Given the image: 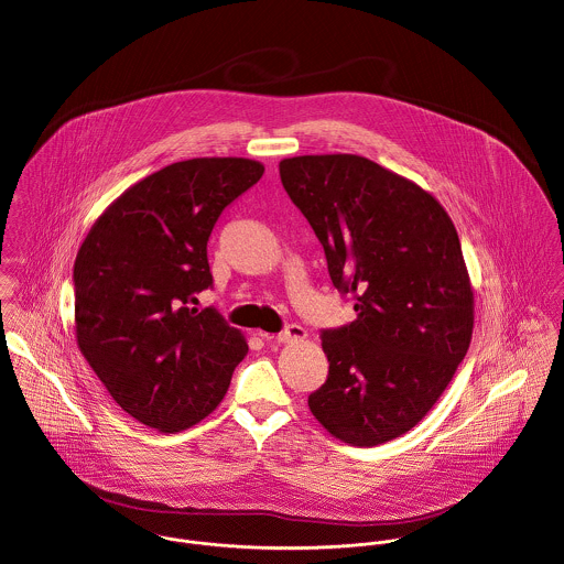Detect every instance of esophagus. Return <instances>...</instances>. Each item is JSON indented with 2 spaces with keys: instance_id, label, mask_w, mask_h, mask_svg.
Wrapping results in <instances>:
<instances>
[{
  "instance_id": "obj_1",
  "label": "esophagus",
  "mask_w": 564,
  "mask_h": 564,
  "mask_svg": "<svg viewBox=\"0 0 564 564\" xmlns=\"http://www.w3.org/2000/svg\"><path fill=\"white\" fill-rule=\"evenodd\" d=\"M265 337V335H261ZM306 337V330H304L301 324H288L279 335H276V341L279 344H294V341H301Z\"/></svg>"
}]
</instances>
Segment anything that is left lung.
Wrapping results in <instances>:
<instances>
[{"mask_svg":"<svg viewBox=\"0 0 564 564\" xmlns=\"http://www.w3.org/2000/svg\"><path fill=\"white\" fill-rule=\"evenodd\" d=\"M279 174L358 313L322 330L330 367L308 408L347 444L389 442L432 410L473 339L455 225L421 186L356 154L285 159Z\"/></svg>","mask_w":564,"mask_h":564,"instance_id":"8db88e82","label":"left lung"}]
</instances>
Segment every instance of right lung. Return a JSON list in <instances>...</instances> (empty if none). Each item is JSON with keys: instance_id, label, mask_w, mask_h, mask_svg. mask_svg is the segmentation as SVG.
<instances>
[{"instance_id": "obj_1", "label": "right lung", "mask_w": 564, "mask_h": 564, "mask_svg": "<svg viewBox=\"0 0 564 564\" xmlns=\"http://www.w3.org/2000/svg\"><path fill=\"white\" fill-rule=\"evenodd\" d=\"M249 159H191L143 177L89 229L75 261L77 344L116 403L182 432L225 397L249 346L215 306L208 240L223 210L258 184Z\"/></svg>"}]
</instances>
